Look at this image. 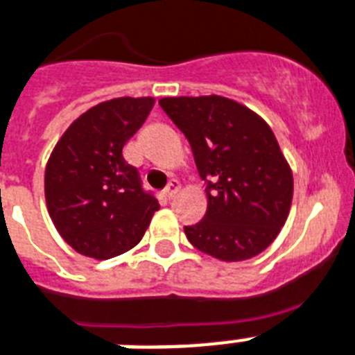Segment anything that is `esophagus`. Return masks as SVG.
Segmentation results:
<instances>
[{
  "instance_id": "esophagus-1",
  "label": "esophagus",
  "mask_w": 355,
  "mask_h": 355,
  "mask_svg": "<svg viewBox=\"0 0 355 355\" xmlns=\"http://www.w3.org/2000/svg\"><path fill=\"white\" fill-rule=\"evenodd\" d=\"M178 189H180V182H178V180H171V182L168 184V187L164 189V193H166V197L168 198H173L178 193Z\"/></svg>"
}]
</instances>
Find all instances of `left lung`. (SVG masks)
<instances>
[{"instance_id": "1", "label": "left lung", "mask_w": 355, "mask_h": 355, "mask_svg": "<svg viewBox=\"0 0 355 355\" xmlns=\"http://www.w3.org/2000/svg\"><path fill=\"white\" fill-rule=\"evenodd\" d=\"M160 107L186 135L207 209L184 226L193 246L220 261H246L264 252L292 206L293 177L264 120L230 98H162Z\"/></svg>"}]
</instances>
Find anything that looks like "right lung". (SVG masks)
<instances>
[{"mask_svg":"<svg viewBox=\"0 0 355 355\" xmlns=\"http://www.w3.org/2000/svg\"><path fill=\"white\" fill-rule=\"evenodd\" d=\"M153 105V98L129 96L98 103L69 125L49 158V215L85 257L102 261L135 248L160 207L122 155Z\"/></svg>","mask_w":355,"mask_h":355,"instance_id":"obj_1","label":"right lung"}]
</instances>
